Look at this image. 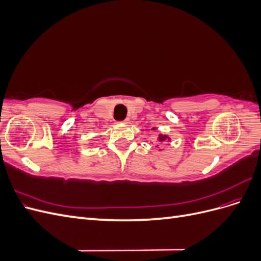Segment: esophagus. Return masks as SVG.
Wrapping results in <instances>:
<instances>
[{"label": "esophagus", "instance_id": "esophagus-1", "mask_svg": "<svg viewBox=\"0 0 261 261\" xmlns=\"http://www.w3.org/2000/svg\"><path fill=\"white\" fill-rule=\"evenodd\" d=\"M128 122H129L128 118H126V120H124V121H123V123H124V124H127Z\"/></svg>", "mask_w": 261, "mask_h": 261}]
</instances>
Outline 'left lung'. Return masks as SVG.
Segmentation results:
<instances>
[{"instance_id": "left-lung-1", "label": "left lung", "mask_w": 261, "mask_h": 261, "mask_svg": "<svg viewBox=\"0 0 261 261\" xmlns=\"http://www.w3.org/2000/svg\"><path fill=\"white\" fill-rule=\"evenodd\" d=\"M151 130H155V127H152ZM158 143L162 144V143H167V141H171V138L168 135H163V134H159V137H158Z\"/></svg>"}]
</instances>
